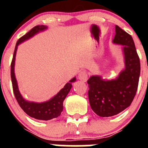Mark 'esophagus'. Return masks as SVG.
I'll return each instance as SVG.
<instances>
[{
	"label": "esophagus",
	"instance_id": "1",
	"mask_svg": "<svg viewBox=\"0 0 148 148\" xmlns=\"http://www.w3.org/2000/svg\"><path fill=\"white\" fill-rule=\"evenodd\" d=\"M87 78H88V75H87V73L85 71H82L78 75V79L84 82H87Z\"/></svg>",
	"mask_w": 148,
	"mask_h": 148
}]
</instances>
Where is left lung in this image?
<instances>
[{"instance_id":"left-lung-1","label":"left lung","mask_w":148,"mask_h":148,"mask_svg":"<svg viewBox=\"0 0 148 148\" xmlns=\"http://www.w3.org/2000/svg\"><path fill=\"white\" fill-rule=\"evenodd\" d=\"M114 44L121 45L125 67L114 79L92 75L87 80L88 97L94 113L101 117L119 114L135 97L140 75V61L131 35L116 26Z\"/></svg>"}]
</instances>
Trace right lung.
Wrapping results in <instances>:
<instances>
[{
  "label": "right lung",
  "instance_id": "right-lung-1",
  "mask_svg": "<svg viewBox=\"0 0 148 148\" xmlns=\"http://www.w3.org/2000/svg\"><path fill=\"white\" fill-rule=\"evenodd\" d=\"M48 27L47 26L44 25L36 26L30 30L29 32H27L26 35L22 36L16 43L11 64L12 83L13 92H14V95H15L17 101L19 104L21 108H22V110L30 117H32L35 119L44 120V121L57 118L58 116L61 115L63 108H64V106H63L64 100L71 90L72 86H73L72 84H73V82H75L76 78L74 77L73 78H72L70 82L65 84L64 88L61 89L58 93L54 95L53 98H51L49 100L40 103L29 101H27V99H24L19 91L18 82H17L15 75V62L18 45L24 42L25 40L32 38L36 34L39 33L40 32H43Z\"/></svg>",
  "mask_w": 148,
  "mask_h": 148
}]
</instances>
